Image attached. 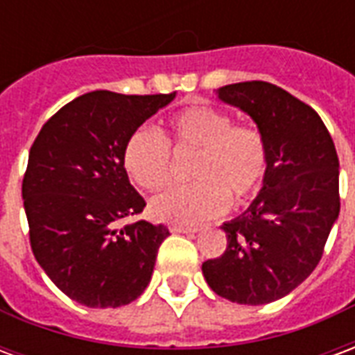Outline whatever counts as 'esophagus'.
<instances>
[{"instance_id":"esophagus-1","label":"esophagus","mask_w":355,"mask_h":355,"mask_svg":"<svg viewBox=\"0 0 355 355\" xmlns=\"http://www.w3.org/2000/svg\"><path fill=\"white\" fill-rule=\"evenodd\" d=\"M171 232H175V234H196V232H198V226H184V224H173V226H171Z\"/></svg>"}]
</instances>
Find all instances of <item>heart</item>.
I'll return each mask as SVG.
<instances>
[{
	"label": "heart",
	"instance_id": "obj_1",
	"mask_svg": "<svg viewBox=\"0 0 355 355\" xmlns=\"http://www.w3.org/2000/svg\"><path fill=\"white\" fill-rule=\"evenodd\" d=\"M173 152L193 155L190 177L196 182L171 188L150 203L162 223L193 226L223 215L234 201L253 198L266 177L268 148L253 125L234 123V117L215 106L196 104L167 119L163 137L139 127L127 137L121 165L135 184L157 192L173 177Z\"/></svg>",
	"mask_w": 355,
	"mask_h": 355
}]
</instances>
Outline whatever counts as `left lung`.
I'll return each instance as SVG.
<instances>
[{
	"label": "left lung",
	"instance_id": "obj_1",
	"mask_svg": "<svg viewBox=\"0 0 355 355\" xmlns=\"http://www.w3.org/2000/svg\"><path fill=\"white\" fill-rule=\"evenodd\" d=\"M216 93L253 117L268 167L249 209L223 224L226 251L201 270L218 297L268 304L297 289L321 261L340 211L338 155L318 112L285 89L243 81Z\"/></svg>",
	"mask_w": 355,
	"mask_h": 355
}]
</instances>
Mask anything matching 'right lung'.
<instances>
[{"label": "right lung", "instance_id": "obj_1", "mask_svg": "<svg viewBox=\"0 0 355 355\" xmlns=\"http://www.w3.org/2000/svg\"><path fill=\"white\" fill-rule=\"evenodd\" d=\"M175 98L93 91L58 110L28 155L22 200L35 261L58 289L89 308L139 298L169 236L163 224H125L146 201L121 165L127 137Z\"/></svg>", "mask_w": 355, "mask_h": 355}]
</instances>
